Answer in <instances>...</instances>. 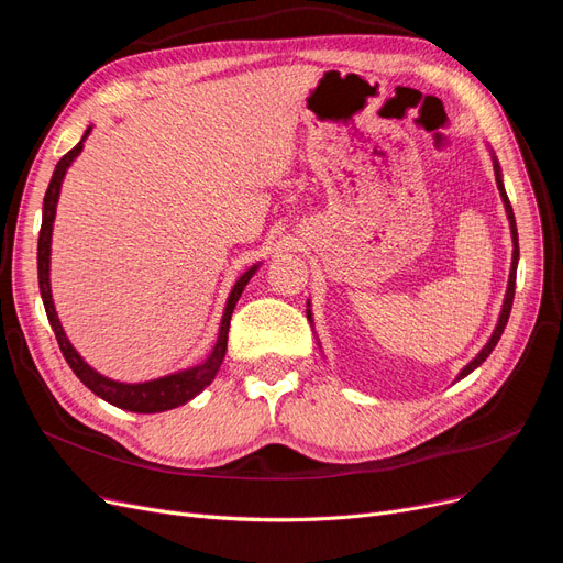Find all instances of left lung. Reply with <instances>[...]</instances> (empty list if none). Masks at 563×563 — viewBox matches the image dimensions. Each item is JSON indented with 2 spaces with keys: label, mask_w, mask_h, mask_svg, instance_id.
I'll return each mask as SVG.
<instances>
[{
  "label": "left lung",
  "mask_w": 563,
  "mask_h": 563,
  "mask_svg": "<svg viewBox=\"0 0 563 563\" xmlns=\"http://www.w3.org/2000/svg\"><path fill=\"white\" fill-rule=\"evenodd\" d=\"M494 174H496V186H498V192H500V200L503 205H506V214H508V221H510V232H512V267H510V279H508V290H506V300H503V309H500V317H498V323L494 328V335L489 338V342L484 344L482 352L463 367V371L459 373L456 382L463 379L466 375H471L477 365H482L484 361H487V356L494 352V346L498 344L503 331H506V323H508V317H510V309H512V300H515V279H517V261H519V240H517V223H515V214H512V205L508 200V192L506 188H503V179H500V165L498 161L494 158ZM307 319H312V314H309L307 309Z\"/></svg>",
  "instance_id": "8db88e82"
}]
</instances>
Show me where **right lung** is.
Wrapping results in <instances>:
<instances>
[{
    "mask_svg": "<svg viewBox=\"0 0 563 563\" xmlns=\"http://www.w3.org/2000/svg\"><path fill=\"white\" fill-rule=\"evenodd\" d=\"M92 128L86 130L84 140L88 137ZM84 140L76 144L71 151H67L65 156L60 158V163L55 165V172L51 177L48 190L44 196V217H42V230H38V246H36V267H38V290H42V300L46 307V317L51 321L53 333L57 338V344H60V352L65 356V361L69 363V367L74 371V375L79 377L88 389L100 396L102 400L121 407V410H130V412H140V415H153V412H165L172 410V407H179L184 402H188L190 398H196L205 386L211 384V379L217 377L219 367L223 363L225 356V346H228V328H230V317H232V309H235L244 286L249 284V279L254 277V273L258 269V265H254L251 269L235 282L232 286L228 302H225V312L221 319V328H219V340L211 349V354L207 356L205 363L196 365V367H188V371L181 373H174L161 379H151V382H142V384H123V382H115L109 379L104 375H100L97 371L79 356V352L71 346V342L67 340L60 319L55 314V307H53V296H51V279H48V267H51V235H53V221H55V207H57V198H60V186L65 174L69 169V165L74 163V158L79 156L81 148H84Z\"/></svg>",
    "mask_w": 563,
    "mask_h": 563,
    "instance_id": "add662e5",
    "label": "right lung"
}]
</instances>
